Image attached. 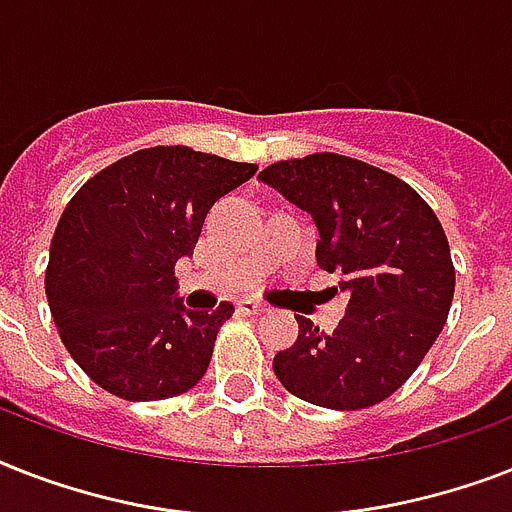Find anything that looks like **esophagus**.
<instances>
[{
    "mask_svg": "<svg viewBox=\"0 0 512 512\" xmlns=\"http://www.w3.org/2000/svg\"><path fill=\"white\" fill-rule=\"evenodd\" d=\"M236 308H239L241 316H260V313H265V305L255 303V300H239Z\"/></svg>",
    "mask_w": 512,
    "mask_h": 512,
    "instance_id": "obj_1",
    "label": "esophagus"
}]
</instances>
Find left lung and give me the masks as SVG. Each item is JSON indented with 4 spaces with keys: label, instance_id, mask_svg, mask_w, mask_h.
Masks as SVG:
<instances>
[{
    "label": "left lung",
    "instance_id": "8db88e82",
    "mask_svg": "<svg viewBox=\"0 0 512 512\" xmlns=\"http://www.w3.org/2000/svg\"><path fill=\"white\" fill-rule=\"evenodd\" d=\"M257 177L313 217L316 263L350 292L332 335L295 316L300 335L273 356V372L308 404H380L422 364L452 308L454 263L436 212L401 177L329 151Z\"/></svg>",
    "mask_w": 512,
    "mask_h": 512
}]
</instances>
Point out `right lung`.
I'll return each mask as SVG.
<instances>
[{
	"label": "right lung",
	"mask_w": 512,
	"mask_h": 512,
	"mask_svg": "<svg viewBox=\"0 0 512 512\" xmlns=\"http://www.w3.org/2000/svg\"><path fill=\"white\" fill-rule=\"evenodd\" d=\"M257 172L188 146L124 156L68 201L44 292L58 335L92 382L124 401H162L204 377L231 303L188 311L175 263L193 255L209 207Z\"/></svg>",
	"instance_id": "right-lung-1"
}]
</instances>
